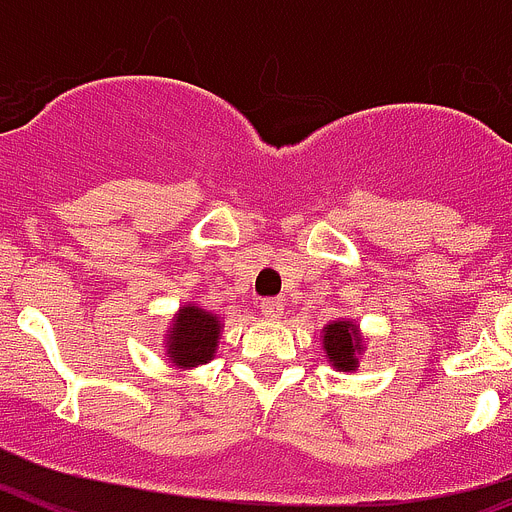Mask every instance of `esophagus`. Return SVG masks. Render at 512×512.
I'll return each mask as SVG.
<instances>
[{
	"label": "esophagus",
	"mask_w": 512,
	"mask_h": 512,
	"mask_svg": "<svg viewBox=\"0 0 512 512\" xmlns=\"http://www.w3.org/2000/svg\"><path fill=\"white\" fill-rule=\"evenodd\" d=\"M260 308L267 319H280V316H283V301H280V298H265Z\"/></svg>",
	"instance_id": "obj_1"
}]
</instances>
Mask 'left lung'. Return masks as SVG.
<instances>
[{"mask_svg":"<svg viewBox=\"0 0 512 512\" xmlns=\"http://www.w3.org/2000/svg\"><path fill=\"white\" fill-rule=\"evenodd\" d=\"M362 336L354 321H331L324 326V352L326 359L339 372H352L359 367L357 354L362 352Z\"/></svg>","mask_w":512,"mask_h":512,"instance_id":"1","label":"left lung"}]
</instances>
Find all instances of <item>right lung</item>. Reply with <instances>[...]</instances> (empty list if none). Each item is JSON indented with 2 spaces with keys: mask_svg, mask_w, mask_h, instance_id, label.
<instances>
[{
  "mask_svg": "<svg viewBox=\"0 0 512 512\" xmlns=\"http://www.w3.org/2000/svg\"><path fill=\"white\" fill-rule=\"evenodd\" d=\"M219 334H222V324H219L216 313L206 311L196 303H186L183 308H178L173 326H170L165 354L173 365L191 370L214 357L216 347H219Z\"/></svg>",
  "mask_w": 512,
  "mask_h": 512,
  "instance_id": "1",
  "label": "right lung"
}]
</instances>
